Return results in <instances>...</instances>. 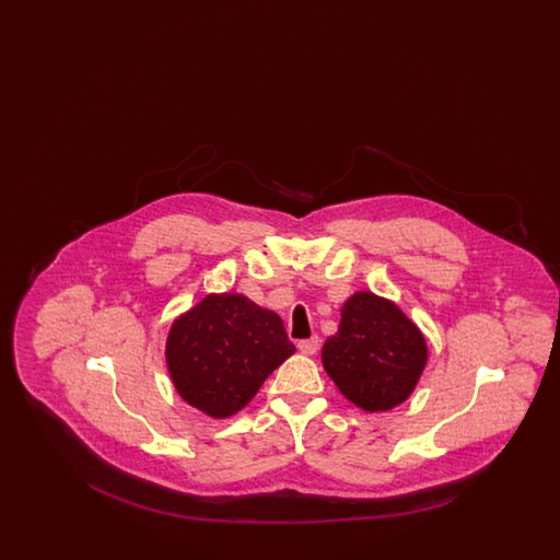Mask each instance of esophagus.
Returning a JSON list of instances; mask_svg holds the SVG:
<instances>
[{"mask_svg": "<svg viewBox=\"0 0 560 560\" xmlns=\"http://www.w3.org/2000/svg\"><path fill=\"white\" fill-rule=\"evenodd\" d=\"M298 350L302 352V354H317V350H319V338H308V340H300L298 342Z\"/></svg>", "mask_w": 560, "mask_h": 560, "instance_id": "34e87169", "label": "esophagus"}]
</instances>
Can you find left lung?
I'll list each match as a JSON object with an SVG mask.
<instances>
[{"label":"left lung","mask_w":560,"mask_h":560,"mask_svg":"<svg viewBox=\"0 0 560 560\" xmlns=\"http://www.w3.org/2000/svg\"><path fill=\"white\" fill-rule=\"evenodd\" d=\"M320 361L350 402L368 413L388 411L416 390L427 368V338L393 300L354 292L342 304L338 331L325 340Z\"/></svg>","instance_id":"8db88e82"}]
</instances>
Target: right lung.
<instances>
[{
    "instance_id": "obj_1",
    "label": "right lung",
    "mask_w": 560,
    "mask_h": 560,
    "mask_svg": "<svg viewBox=\"0 0 560 560\" xmlns=\"http://www.w3.org/2000/svg\"><path fill=\"white\" fill-rule=\"evenodd\" d=\"M295 347L283 320L243 293H210L172 320L165 365L176 393L213 420L235 416Z\"/></svg>"
}]
</instances>
